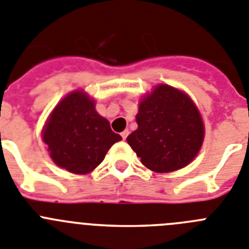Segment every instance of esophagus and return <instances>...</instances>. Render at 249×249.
I'll return each instance as SVG.
<instances>
[{
  "label": "esophagus",
  "instance_id": "34e87169",
  "mask_svg": "<svg viewBox=\"0 0 249 249\" xmlns=\"http://www.w3.org/2000/svg\"><path fill=\"white\" fill-rule=\"evenodd\" d=\"M129 135V131L128 129H124V131H123L122 133H121V136H122V139L123 140H126L127 139V136Z\"/></svg>",
  "mask_w": 249,
  "mask_h": 249
}]
</instances>
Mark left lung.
<instances>
[{"label": "left lung", "mask_w": 249, "mask_h": 249, "mask_svg": "<svg viewBox=\"0 0 249 249\" xmlns=\"http://www.w3.org/2000/svg\"><path fill=\"white\" fill-rule=\"evenodd\" d=\"M137 129L127 137L141 162L155 173H173L194 160L204 141V124L186 93L160 84L140 102Z\"/></svg>", "instance_id": "obj_1"}]
</instances>
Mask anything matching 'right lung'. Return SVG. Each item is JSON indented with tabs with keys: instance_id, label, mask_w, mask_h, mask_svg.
Returning a JSON list of instances; mask_svg holds the SVG:
<instances>
[{
	"instance_id": "obj_1",
	"label": "right lung",
	"mask_w": 249,
	"mask_h": 249,
	"mask_svg": "<svg viewBox=\"0 0 249 249\" xmlns=\"http://www.w3.org/2000/svg\"><path fill=\"white\" fill-rule=\"evenodd\" d=\"M42 140L59 167L73 174H88L104 160L112 145L122 137L95 110V103L83 90L68 94L49 117Z\"/></svg>"
}]
</instances>
